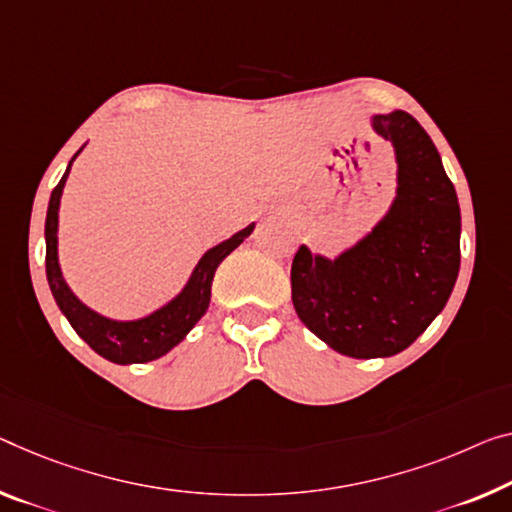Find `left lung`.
Segmentation results:
<instances>
[{
    "label": "left lung",
    "mask_w": 512,
    "mask_h": 512,
    "mask_svg": "<svg viewBox=\"0 0 512 512\" xmlns=\"http://www.w3.org/2000/svg\"><path fill=\"white\" fill-rule=\"evenodd\" d=\"M396 151L398 190L375 229L336 258L302 245L290 267L293 306L345 357H391L426 332L460 270L458 194L435 144L412 114L371 119Z\"/></svg>",
    "instance_id": "8db88e82"
}]
</instances>
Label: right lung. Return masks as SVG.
I'll use <instances>...</instances> for the list:
<instances>
[{
	"mask_svg": "<svg viewBox=\"0 0 512 512\" xmlns=\"http://www.w3.org/2000/svg\"><path fill=\"white\" fill-rule=\"evenodd\" d=\"M82 151V148H80ZM77 151L73 160L68 162L66 174L61 176L59 185L52 190L50 206H47V219H45V272L47 283L54 295V302L61 309V313L68 318L70 327L75 329L82 341L89 343L91 350H96L100 357H105L114 364H146L157 357L167 355L171 348L183 341L190 334V329L201 320L203 313L208 311L210 304V288L212 279L219 263L231 254L235 247H240L245 238H249L256 224H249L247 229L231 235L229 240L219 242L217 247L208 249L196 263L190 281L185 288L167 302L162 309L148 313L146 318L139 320H112L96 313L89 306L77 300L73 290L61 274L59 265V206L61 194H64L66 178L73 167L75 157L80 155Z\"/></svg>",
	"mask_w": 512,
	"mask_h": 512,
	"instance_id": "right-lung-1",
	"label": "right lung"
}]
</instances>
